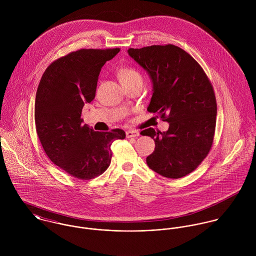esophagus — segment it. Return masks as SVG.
<instances>
[{"instance_id":"34e87169","label":"esophagus","mask_w":256,"mask_h":256,"mask_svg":"<svg viewBox=\"0 0 256 256\" xmlns=\"http://www.w3.org/2000/svg\"><path fill=\"white\" fill-rule=\"evenodd\" d=\"M140 135V133L138 131H134V130H128L126 131V137L127 138H136Z\"/></svg>"}]
</instances>
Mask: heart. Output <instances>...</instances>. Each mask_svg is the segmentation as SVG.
I'll use <instances>...</instances> for the list:
<instances>
[{
    "label": "heart",
    "instance_id": "b5f03b06",
    "mask_svg": "<svg viewBox=\"0 0 256 256\" xmlns=\"http://www.w3.org/2000/svg\"><path fill=\"white\" fill-rule=\"evenodd\" d=\"M118 76H119L121 82H131L136 78H141V74L134 68L123 67L118 71Z\"/></svg>",
    "mask_w": 256,
    "mask_h": 256
}]
</instances>
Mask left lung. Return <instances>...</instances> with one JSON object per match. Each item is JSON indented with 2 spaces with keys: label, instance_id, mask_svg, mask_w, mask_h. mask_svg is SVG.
I'll use <instances>...</instances> for the list:
<instances>
[{
  "label": "left lung",
  "instance_id": "obj_1",
  "mask_svg": "<svg viewBox=\"0 0 256 256\" xmlns=\"http://www.w3.org/2000/svg\"><path fill=\"white\" fill-rule=\"evenodd\" d=\"M128 54L150 78L148 111L170 124L166 132L154 128L141 132L156 145L146 164L164 178H180L202 162L213 144L217 116L213 86L194 58L178 46L130 48Z\"/></svg>",
  "mask_w": 256,
  "mask_h": 256
}]
</instances>
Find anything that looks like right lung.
Segmentation results:
<instances>
[{"mask_svg":"<svg viewBox=\"0 0 256 256\" xmlns=\"http://www.w3.org/2000/svg\"><path fill=\"white\" fill-rule=\"evenodd\" d=\"M114 49H80L53 62L43 74L36 98L37 135L50 160L78 180L104 172L111 162V144L125 138L114 129L96 132L82 125V110L96 96L98 76Z\"/></svg>","mask_w":256,"mask_h":256,"instance_id":"1","label":"right lung"}]
</instances>
